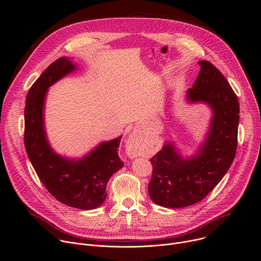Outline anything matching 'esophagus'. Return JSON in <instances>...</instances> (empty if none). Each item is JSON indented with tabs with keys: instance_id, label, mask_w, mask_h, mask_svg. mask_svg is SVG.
<instances>
[{
	"instance_id": "1",
	"label": "esophagus",
	"mask_w": 261,
	"mask_h": 261,
	"mask_svg": "<svg viewBox=\"0 0 261 261\" xmlns=\"http://www.w3.org/2000/svg\"><path fill=\"white\" fill-rule=\"evenodd\" d=\"M127 154L129 157H137L139 155V150H138V142L136 139H129L127 142Z\"/></svg>"
}]
</instances>
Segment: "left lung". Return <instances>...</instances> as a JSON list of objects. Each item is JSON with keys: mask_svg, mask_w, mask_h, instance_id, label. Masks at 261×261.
I'll use <instances>...</instances> for the list:
<instances>
[{"mask_svg": "<svg viewBox=\"0 0 261 261\" xmlns=\"http://www.w3.org/2000/svg\"><path fill=\"white\" fill-rule=\"evenodd\" d=\"M201 66L193 88L192 102H205L213 111L211 129L200 152L184 160L166 143L150 159L153 171L148 195L158 205L179 208L201 201L225 175L236 157L240 106L236 93L223 74L210 62Z\"/></svg>", "mask_w": 261, "mask_h": 261, "instance_id": "left-lung-1", "label": "left lung"}]
</instances>
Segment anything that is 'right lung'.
I'll return each mask as SVG.
<instances>
[{
  "instance_id": "right-lung-1",
  "label": "right lung",
  "mask_w": 261,
  "mask_h": 261,
  "mask_svg": "<svg viewBox=\"0 0 261 261\" xmlns=\"http://www.w3.org/2000/svg\"><path fill=\"white\" fill-rule=\"evenodd\" d=\"M75 69L68 59L51 63L28 92L24 107V146L28 157L47 191L60 202L94 210L106 199V185L124 163L119 157L122 136L102 142L86 158L71 161L54 153L43 127V104L48 87Z\"/></svg>"
}]
</instances>
